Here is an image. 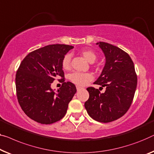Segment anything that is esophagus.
Here are the masks:
<instances>
[{"label": "esophagus", "instance_id": "1", "mask_svg": "<svg viewBox=\"0 0 154 154\" xmlns=\"http://www.w3.org/2000/svg\"><path fill=\"white\" fill-rule=\"evenodd\" d=\"M82 88V87H80V86H77V91H79V90H81Z\"/></svg>", "mask_w": 154, "mask_h": 154}]
</instances>
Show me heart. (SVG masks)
I'll return each instance as SVG.
<instances>
[{
  "label": "heart",
  "mask_w": 154,
  "mask_h": 154,
  "mask_svg": "<svg viewBox=\"0 0 154 154\" xmlns=\"http://www.w3.org/2000/svg\"><path fill=\"white\" fill-rule=\"evenodd\" d=\"M81 54L88 62L93 63L97 59V55L93 50L90 49H86L82 50ZM70 54H66L63 58L62 68L64 70H68L70 66ZM69 79L73 84L77 85L79 86H84L86 85L89 82L93 79V75L89 72H74L69 75Z\"/></svg>",
  "instance_id": "obj_1"
}]
</instances>
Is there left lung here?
<instances>
[{
    "instance_id": "1",
    "label": "left lung",
    "mask_w": 154,
    "mask_h": 154,
    "mask_svg": "<svg viewBox=\"0 0 154 154\" xmlns=\"http://www.w3.org/2000/svg\"><path fill=\"white\" fill-rule=\"evenodd\" d=\"M105 65L94 84L106 87L104 93L88 87L84 106L89 116L100 122H110L123 116L129 109L137 86L134 64L127 52L105 42H99Z\"/></svg>"
}]
</instances>
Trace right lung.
<instances>
[{
	"mask_svg": "<svg viewBox=\"0 0 154 154\" xmlns=\"http://www.w3.org/2000/svg\"><path fill=\"white\" fill-rule=\"evenodd\" d=\"M72 45L53 44L30 52L25 57L16 75L18 103L24 113L38 123L50 125L65 116L68 104L77 92L70 82H65L61 63ZM63 84L56 91L51 84L56 77Z\"/></svg>",
	"mask_w": 154,
	"mask_h": 154,
	"instance_id": "add662e5",
	"label": "right lung"
}]
</instances>
